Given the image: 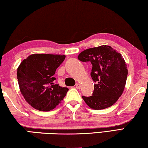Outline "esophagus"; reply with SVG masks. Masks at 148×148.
<instances>
[{
  "instance_id": "1",
  "label": "esophagus",
  "mask_w": 148,
  "mask_h": 148,
  "mask_svg": "<svg viewBox=\"0 0 148 148\" xmlns=\"http://www.w3.org/2000/svg\"><path fill=\"white\" fill-rule=\"evenodd\" d=\"M76 88L77 89H80L81 88V86L78 83V84H76Z\"/></svg>"
}]
</instances>
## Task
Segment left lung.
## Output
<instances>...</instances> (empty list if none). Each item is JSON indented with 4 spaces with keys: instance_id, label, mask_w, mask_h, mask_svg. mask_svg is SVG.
<instances>
[{
    "instance_id": "8db88e82",
    "label": "left lung",
    "mask_w": 148,
    "mask_h": 148,
    "mask_svg": "<svg viewBox=\"0 0 148 148\" xmlns=\"http://www.w3.org/2000/svg\"><path fill=\"white\" fill-rule=\"evenodd\" d=\"M82 62H90V76L96 82L94 92L89 97L82 96L89 107L101 110L114 105L123 92L128 70L120 53L109 45L85 49L78 56Z\"/></svg>"
}]
</instances>
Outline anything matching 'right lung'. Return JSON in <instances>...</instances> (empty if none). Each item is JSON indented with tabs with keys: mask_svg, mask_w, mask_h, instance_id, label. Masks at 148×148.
<instances>
[{
	"mask_svg": "<svg viewBox=\"0 0 148 148\" xmlns=\"http://www.w3.org/2000/svg\"><path fill=\"white\" fill-rule=\"evenodd\" d=\"M65 58V55L34 53L18 66L16 76L20 91L34 109L51 111L65 97L68 88L53 82L56 70Z\"/></svg>",
	"mask_w": 148,
	"mask_h": 148,
	"instance_id": "1",
	"label": "right lung"
}]
</instances>
